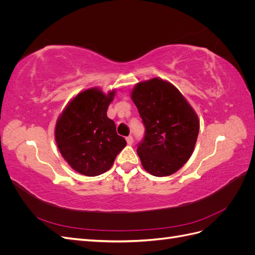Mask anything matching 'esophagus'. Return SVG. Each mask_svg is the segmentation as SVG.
Listing matches in <instances>:
<instances>
[{
  "mask_svg": "<svg viewBox=\"0 0 255 255\" xmlns=\"http://www.w3.org/2000/svg\"><path fill=\"white\" fill-rule=\"evenodd\" d=\"M127 142H128V144H133V142H134V140H133V137L132 136H128L127 137Z\"/></svg>",
  "mask_w": 255,
  "mask_h": 255,
  "instance_id": "esophagus-1",
  "label": "esophagus"
}]
</instances>
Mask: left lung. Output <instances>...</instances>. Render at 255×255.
I'll return each mask as SVG.
<instances>
[{"instance_id": "1", "label": "left lung", "mask_w": 255, "mask_h": 255, "mask_svg": "<svg viewBox=\"0 0 255 255\" xmlns=\"http://www.w3.org/2000/svg\"><path fill=\"white\" fill-rule=\"evenodd\" d=\"M145 127L137 154L146 172L168 176L181 169L195 150L198 115L173 84L159 78L137 83L130 91Z\"/></svg>"}]
</instances>
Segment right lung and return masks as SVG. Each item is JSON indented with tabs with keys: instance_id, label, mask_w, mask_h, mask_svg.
Returning <instances> with one entry per match:
<instances>
[{
	"instance_id": "add662e5",
	"label": "right lung",
	"mask_w": 255,
	"mask_h": 255,
	"mask_svg": "<svg viewBox=\"0 0 255 255\" xmlns=\"http://www.w3.org/2000/svg\"><path fill=\"white\" fill-rule=\"evenodd\" d=\"M116 90L107 94L99 87L74 96L58 116L54 136L61 156L74 171L97 176L112 168L115 158L127 145L116 132L107 109Z\"/></svg>"
}]
</instances>
